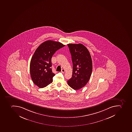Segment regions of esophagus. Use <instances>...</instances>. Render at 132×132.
Masks as SVG:
<instances>
[{
  "instance_id": "obj_1",
  "label": "esophagus",
  "mask_w": 132,
  "mask_h": 132,
  "mask_svg": "<svg viewBox=\"0 0 132 132\" xmlns=\"http://www.w3.org/2000/svg\"><path fill=\"white\" fill-rule=\"evenodd\" d=\"M61 72L62 73H64V72H65V70L64 69H62V70Z\"/></svg>"
}]
</instances>
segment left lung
Returning <instances> with one entry per match:
<instances>
[{
	"label": "left lung",
	"mask_w": 132,
	"mask_h": 132,
	"mask_svg": "<svg viewBox=\"0 0 132 132\" xmlns=\"http://www.w3.org/2000/svg\"><path fill=\"white\" fill-rule=\"evenodd\" d=\"M68 45L73 64L72 75L68 80V85L74 89H79L87 83L91 77L92 57L89 51L83 45L68 44Z\"/></svg>",
	"instance_id": "obj_1"
}]
</instances>
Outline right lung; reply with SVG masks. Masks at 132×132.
Masks as SVG:
<instances>
[{
	"instance_id": "right-lung-1",
	"label": "right lung",
	"mask_w": 132,
	"mask_h": 132,
	"mask_svg": "<svg viewBox=\"0 0 132 132\" xmlns=\"http://www.w3.org/2000/svg\"><path fill=\"white\" fill-rule=\"evenodd\" d=\"M64 46L59 42L47 40L35 51L30 64V75L33 82L39 88L46 87L53 82L55 74L51 68V58L56 51Z\"/></svg>"
}]
</instances>
